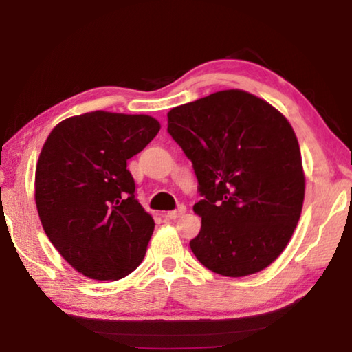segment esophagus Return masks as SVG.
Returning <instances> with one entry per match:
<instances>
[{
  "label": "esophagus",
  "instance_id": "1",
  "mask_svg": "<svg viewBox=\"0 0 352 352\" xmlns=\"http://www.w3.org/2000/svg\"><path fill=\"white\" fill-rule=\"evenodd\" d=\"M184 212H186V208H184V206L182 205V206H178V210L169 211L168 214H166V217L170 219V220H175V219H178V217H182Z\"/></svg>",
  "mask_w": 352,
  "mask_h": 352
}]
</instances>
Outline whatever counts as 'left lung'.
<instances>
[{"label": "left lung", "instance_id": "8db88e82", "mask_svg": "<svg viewBox=\"0 0 352 352\" xmlns=\"http://www.w3.org/2000/svg\"><path fill=\"white\" fill-rule=\"evenodd\" d=\"M168 132L192 162L204 200L190 250L206 269L239 278L287 247L306 178L300 144L281 111L243 90H223L168 113Z\"/></svg>", "mask_w": 352, "mask_h": 352}]
</instances>
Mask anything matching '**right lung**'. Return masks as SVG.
I'll list each match as a JSON object with an SVG mask.
<instances>
[{
	"label": "right lung",
	"mask_w": 352,
	"mask_h": 352,
	"mask_svg": "<svg viewBox=\"0 0 352 352\" xmlns=\"http://www.w3.org/2000/svg\"><path fill=\"white\" fill-rule=\"evenodd\" d=\"M147 115L90 111L52 129L35 169V205L62 258L98 281H116L144 259L152 216L135 197L127 160L160 132Z\"/></svg>",
	"instance_id": "1"
}]
</instances>
